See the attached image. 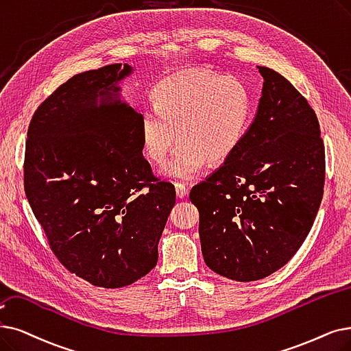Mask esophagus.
I'll return each mask as SVG.
<instances>
[{
  "label": "esophagus",
  "mask_w": 351,
  "mask_h": 351,
  "mask_svg": "<svg viewBox=\"0 0 351 351\" xmlns=\"http://www.w3.org/2000/svg\"><path fill=\"white\" fill-rule=\"evenodd\" d=\"M175 191H176V196L179 199H184V197L188 195V189L185 188V185L182 184H175Z\"/></svg>",
  "instance_id": "esophagus-1"
}]
</instances>
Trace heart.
<instances>
[{
    "mask_svg": "<svg viewBox=\"0 0 351 351\" xmlns=\"http://www.w3.org/2000/svg\"><path fill=\"white\" fill-rule=\"evenodd\" d=\"M155 106L141 114L142 152L147 160L167 162L166 176L192 180L208 163H221L238 149L248 128L250 93L241 80L210 70L169 75L154 91ZM178 134H176V132Z\"/></svg>",
    "mask_w": 351,
    "mask_h": 351,
    "instance_id": "heart-1",
    "label": "heart"
}]
</instances>
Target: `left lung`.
I'll return each mask as SVG.
<instances>
[{
    "label": "left lung",
    "mask_w": 351,
    "mask_h": 351,
    "mask_svg": "<svg viewBox=\"0 0 351 351\" xmlns=\"http://www.w3.org/2000/svg\"><path fill=\"white\" fill-rule=\"evenodd\" d=\"M252 123L219 169L191 191L205 264L248 282L284 267L307 238L323 199L326 154L314 110L276 70Z\"/></svg>",
    "instance_id": "8db88e82"
}]
</instances>
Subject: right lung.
I'll return each instance as SVG.
<instances>
[{
	"label": "right lung",
	"mask_w": 351,
	"mask_h": 351,
	"mask_svg": "<svg viewBox=\"0 0 351 351\" xmlns=\"http://www.w3.org/2000/svg\"><path fill=\"white\" fill-rule=\"evenodd\" d=\"M125 63L75 74L36 110L24 188L56 256L104 288L145 277L175 206L142 155L141 114L121 96Z\"/></svg>",
	"instance_id": "right-lung-1"
}]
</instances>
